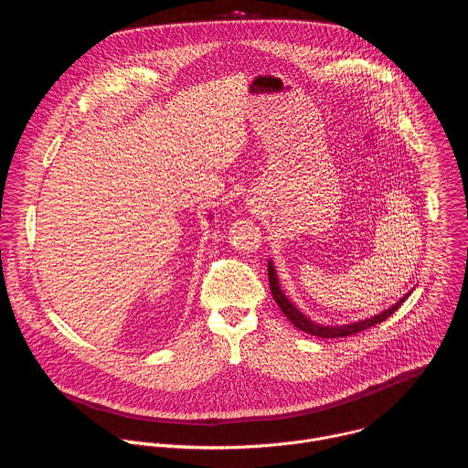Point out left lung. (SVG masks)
Here are the masks:
<instances>
[{
  "label": "left lung",
  "instance_id": "1",
  "mask_svg": "<svg viewBox=\"0 0 468 468\" xmlns=\"http://www.w3.org/2000/svg\"><path fill=\"white\" fill-rule=\"evenodd\" d=\"M269 283H271V291H272V296H274L276 303L280 305V309L283 311V314L289 318V322H291L294 327H298V329L309 333V335H314V337H320V339H339V337L356 335V333H359V331H363V329H368V327H372V325H376V324L387 320L399 305H402V303L406 302V298L410 296V294H406L404 298H399V302H396L390 309H387V311H383L381 314H376V316H372V318H368V320H361V322H354V324H345V325H335V327H325V325L313 324L307 316H303V314L291 303V300H287V296L282 292V289H280V285H278V276H276V271H274L272 262H269Z\"/></svg>",
  "mask_w": 468,
  "mask_h": 468
}]
</instances>
